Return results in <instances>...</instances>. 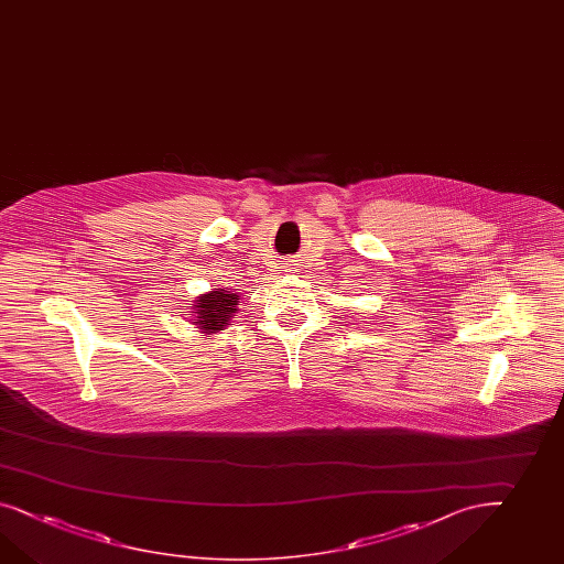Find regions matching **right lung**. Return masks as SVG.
I'll return each instance as SVG.
<instances>
[{
	"label": "right lung",
	"instance_id": "obj_1",
	"mask_svg": "<svg viewBox=\"0 0 564 564\" xmlns=\"http://www.w3.org/2000/svg\"><path fill=\"white\" fill-rule=\"evenodd\" d=\"M198 328L207 333L221 330L238 307V295L228 290L212 291L197 300Z\"/></svg>",
	"mask_w": 564,
	"mask_h": 564
}]
</instances>
